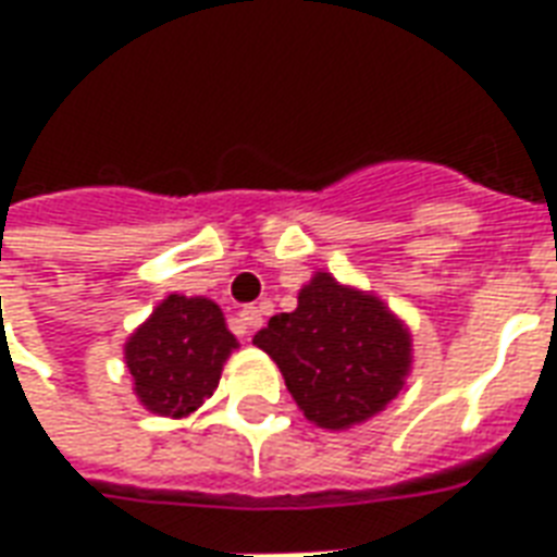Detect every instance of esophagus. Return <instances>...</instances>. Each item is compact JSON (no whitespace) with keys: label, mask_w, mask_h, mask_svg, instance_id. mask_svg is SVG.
Segmentation results:
<instances>
[{"label":"esophagus","mask_w":557,"mask_h":557,"mask_svg":"<svg viewBox=\"0 0 557 557\" xmlns=\"http://www.w3.org/2000/svg\"><path fill=\"white\" fill-rule=\"evenodd\" d=\"M238 322H242L244 337H250L256 327L262 325V310L259 307H244L242 313H238Z\"/></svg>","instance_id":"obj_1"}]
</instances>
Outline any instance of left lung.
<instances>
[{"label": "left lung", "instance_id": "obj_1", "mask_svg": "<svg viewBox=\"0 0 557 557\" xmlns=\"http://www.w3.org/2000/svg\"><path fill=\"white\" fill-rule=\"evenodd\" d=\"M286 379L304 418L351 430L385 409L411 370L409 327L382 298L315 271L292 313L271 315L253 337Z\"/></svg>", "mask_w": 557, "mask_h": 557}]
</instances>
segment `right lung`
Instances as JSON below:
<instances>
[{
	"label": "right lung",
	"instance_id": "add662e5",
	"mask_svg": "<svg viewBox=\"0 0 557 557\" xmlns=\"http://www.w3.org/2000/svg\"><path fill=\"white\" fill-rule=\"evenodd\" d=\"M232 349L238 339L218 304L170 295L125 343L134 394L151 414L187 418L218 391Z\"/></svg>",
	"mask_w": 557,
	"mask_h": 557
}]
</instances>
